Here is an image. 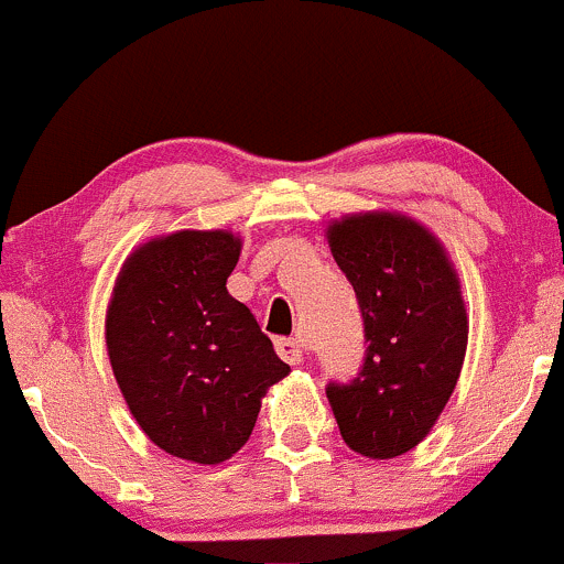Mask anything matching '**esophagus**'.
I'll list each match as a JSON object with an SVG mask.
<instances>
[{
    "label": "esophagus",
    "instance_id": "obj_1",
    "mask_svg": "<svg viewBox=\"0 0 564 564\" xmlns=\"http://www.w3.org/2000/svg\"><path fill=\"white\" fill-rule=\"evenodd\" d=\"M276 352H280L284 361L293 364V367L304 361V345L299 339H276Z\"/></svg>",
    "mask_w": 564,
    "mask_h": 564
}]
</instances>
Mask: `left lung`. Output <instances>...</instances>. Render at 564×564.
<instances>
[{
	"mask_svg": "<svg viewBox=\"0 0 564 564\" xmlns=\"http://www.w3.org/2000/svg\"><path fill=\"white\" fill-rule=\"evenodd\" d=\"M328 247L356 290L369 347L361 375L325 393L347 448L397 458L432 432L462 375V282L437 236L397 212L334 219Z\"/></svg>",
	"mask_w": 564,
	"mask_h": 564,
	"instance_id": "8db88e82",
	"label": "left lung"
}]
</instances>
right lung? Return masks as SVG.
Returning a JSON list of instances; mask_svg holds the SVG:
<instances>
[{
	"mask_svg": "<svg viewBox=\"0 0 564 564\" xmlns=\"http://www.w3.org/2000/svg\"><path fill=\"white\" fill-rule=\"evenodd\" d=\"M241 254L230 230H176L130 252L106 315L110 369L138 426L165 454L230 458L260 399L290 367L228 293Z\"/></svg>",
	"mask_w": 564,
	"mask_h": 564,
	"instance_id": "add662e5",
	"label": "right lung"
}]
</instances>
